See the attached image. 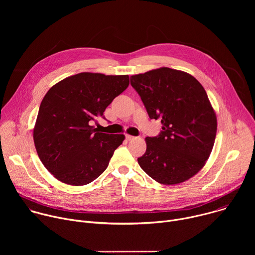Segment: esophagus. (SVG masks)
Returning <instances> with one entry per match:
<instances>
[{"mask_svg":"<svg viewBox=\"0 0 255 255\" xmlns=\"http://www.w3.org/2000/svg\"><path fill=\"white\" fill-rule=\"evenodd\" d=\"M126 139L130 141V140H133V139H135V137H134V136H131V135H128V134H127V135H126Z\"/></svg>","mask_w":255,"mask_h":255,"instance_id":"1","label":"esophagus"}]
</instances>
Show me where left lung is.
Here are the masks:
<instances>
[{
	"label": "left lung",
	"instance_id": "1",
	"mask_svg": "<svg viewBox=\"0 0 255 255\" xmlns=\"http://www.w3.org/2000/svg\"><path fill=\"white\" fill-rule=\"evenodd\" d=\"M150 119L162 130L146 137L140 167L162 185H177L198 173L209 158L217 118L203 86L190 74L160 67L131 77Z\"/></svg>",
	"mask_w": 255,
	"mask_h": 255
}]
</instances>
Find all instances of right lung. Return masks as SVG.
Returning a JSON list of instances; mask_svg holds the SVG:
<instances>
[{
  "mask_svg": "<svg viewBox=\"0 0 255 255\" xmlns=\"http://www.w3.org/2000/svg\"><path fill=\"white\" fill-rule=\"evenodd\" d=\"M129 86V76L81 72L55 84L44 96L33 129L36 151L51 174L70 186L92 183L108 167L123 134L92 126Z\"/></svg>",
  "mask_w": 255,
  "mask_h": 255,
  "instance_id": "right-lung-1",
  "label": "right lung"
}]
</instances>
